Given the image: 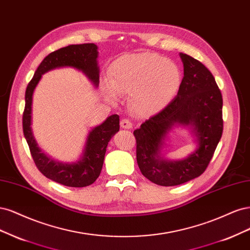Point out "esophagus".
I'll list each match as a JSON object with an SVG mask.
<instances>
[{"mask_svg":"<svg viewBox=\"0 0 250 250\" xmlns=\"http://www.w3.org/2000/svg\"><path fill=\"white\" fill-rule=\"evenodd\" d=\"M120 125H122L123 128H132L133 127V124L126 118L123 119L122 122H120Z\"/></svg>","mask_w":250,"mask_h":250,"instance_id":"34e87169","label":"esophagus"}]
</instances>
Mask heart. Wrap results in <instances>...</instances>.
Segmentation results:
<instances>
[{
	"mask_svg": "<svg viewBox=\"0 0 250 250\" xmlns=\"http://www.w3.org/2000/svg\"><path fill=\"white\" fill-rule=\"evenodd\" d=\"M182 82L179 67L154 53L127 54L111 66V81L104 83L109 99L131 94L130 107L143 117L158 114L178 92Z\"/></svg>",
	"mask_w": 250,
	"mask_h": 250,
	"instance_id": "1",
	"label": "heart"
}]
</instances>
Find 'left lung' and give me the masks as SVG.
I'll return each mask as SVG.
<instances>
[{
	"label": "left lung",
	"instance_id": "left-lung-1",
	"mask_svg": "<svg viewBox=\"0 0 250 250\" xmlns=\"http://www.w3.org/2000/svg\"><path fill=\"white\" fill-rule=\"evenodd\" d=\"M184 78L178 95L158 114L134 131L137 163L142 174L160 186H176L203 174L223 131L222 95L211 71L187 54L180 53ZM174 126L188 127L197 149L187 158L169 160L162 154Z\"/></svg>",
	"mask_w": 250,
	"mask_h": 250
}]
</instances>
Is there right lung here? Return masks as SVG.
Returning <instances> with one entry per match:
<instances>
[{"instance_id": "right-lung-1", "label": "right lung", "mask_w": 250, "mask_h": 250, "mask_svg": "<svg viewBox=\"0 0 250 250\" xmlns=\"http://www.w3.org/2000/svg\"><path fill=\"white\" fill-rule=\"evenodd\" d=\"M98 45L94 43L71 44L47 55L39 64L34 77L27 86L25 111L22 115V130L34 162L47 179L67 187H86L93 184L102 171L108 143L119 131V116L113 114L89 131L80 159L76 162L63 163L56 161L42 150L32 131V102L40 79L45 72L60 67H74L98 87L100 67L98 64Z\"/></svg>"}]
</instances>
